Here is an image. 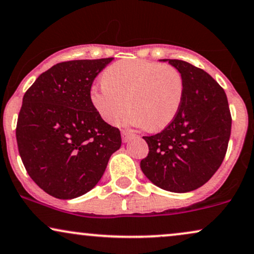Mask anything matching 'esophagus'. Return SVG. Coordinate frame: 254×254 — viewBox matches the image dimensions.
<instances>
[{
  "mask_svg": "<svg viewBox=\"0 0 254 254\" xmlns=\"http://www.w3.org/2000/svg\"><path fill=\"white\" fill-rule=\"evenodd\" d=\"M132 136L133 134L131 132H127V131H122V140H123L124 143H127Z\"/></svg>",
  "mask_w": 254,
  "mask_h": 254,
  "instance_id": "34e87169",
  "label": "esophagus"
}]
</instances>
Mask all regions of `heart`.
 <instances>
[{
    "label": "heart",
    "mask_w": 254,
    "mask_h": 254,
    "mask_svg": "<svg viewBox=\"0 0 254 254\" xmlns=\"http://www.w3.org/2000/svg\"><path fill=\"white\" fill-rule=\"evenodd\" d=\"M183 95V77L173 66L123 60L105 70L103 82L90 91V102L108 123H118L129 107L125 123L158 131L176 117Z\"/></svg>",
    "instance_id": "b5f03b06"
}]
</instances>
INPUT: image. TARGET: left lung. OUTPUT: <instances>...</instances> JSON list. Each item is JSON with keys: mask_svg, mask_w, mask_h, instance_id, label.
<instances>
[{"mask_svg": "<svg viewBox=\"0 0 254 254\" xmlns=\"http://www.w3.org/2000/svg\"><path fill=\"white\" fill-rule=\"evenodd\" d=\"M159 61L181 72L184 95L171 123L162 132L143 137L149 155L140 169L158 188L184 193L203 186L219 169L232 120L225 91L207 72L185 61Z\"/></svg>", "mask_w": 254, "mask_h": 254, "instance_id": "1", "label": "left lung"}]
</instances>
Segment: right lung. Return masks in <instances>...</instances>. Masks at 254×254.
<instances>
[{
  "mask_svg": "<svg viewBox=\"0 0 254 254\" xmlns=\"http://www.w3.org/2000/svg\"><path fill=\"white\" fill-rule=\"evenodd\" d=\"M112 60L56 64L23 96L16 127L18 152L30 178L53 197L72 199L94 189L121 147L120 130L102 120L90 102L92 82Z\"/></svg>",
  "mask_w": 254,
  "mask_h": 254,
  "instance_id": "1",
  "label": "right lung"
}]
</instances>
